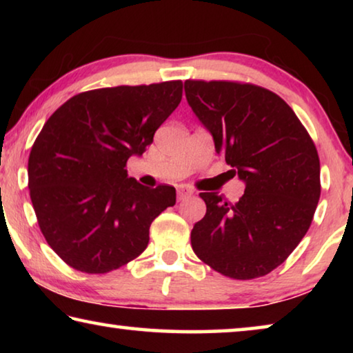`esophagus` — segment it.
<instances>
[{
	"label": "esophagus",
	"instance_id": "esophagus-1",
	"mask_svg": "<svg viewBox=\"0 0 353 353\" xmlns=\"http://www.w3.org/2000/svg\"><path fill=\"white\" fill-rule=\"evenodd\" d=\"M193 194V191H191L188 187H183V185H181V187H177V199L179 201H183L190 198V196Z\"/></svg>",
	"mask_w": 353,
	"mask_h": 353
}]
</instances>
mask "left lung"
Returning a JSON list of instances; mask_svg holds the SVG:
<instances>
[{
    "mask_svg": "<svg viewBox=\"0 0 353 353\" xmlns=\"http://www.w3.org/2000/svg\"><path fill=\"white\" fill-rule=\"evenodd\" d=\"M185 97L232 176L246 183L235 204L199 194L207 213L191 230V248L225 277L266 276L305 236L318 207L321 165L312 137L279 94L254 83L187 79Z\"/></svg>",
    "mask_w": 353,
    "mask_h": 353,
    "instance_id": "1",
    "label": "left lung"
}]
</instances>
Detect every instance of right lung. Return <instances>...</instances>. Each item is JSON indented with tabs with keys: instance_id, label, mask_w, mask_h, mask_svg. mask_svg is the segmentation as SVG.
I'll use <instances>...</instances> for the list:
<instances>
[{
	"instance_id": "obj_1",
	"label": "right lung",
	"mask_w": 353,
	"mask_h": 353,
	"mask_svg": "<svg viewBox=\"0 0 353 353\" xmlns=\"http://www.w3.org/2000/svg\"><path fill=\"white\" fill-rule=\"evenodd\" d=\"M182 99V81L82 92L48 118L28 162L29 194L51 249L76 271L105 274L149 243L176 188L140 185L126 163Z\"/></svg>"
}]
</instances>
